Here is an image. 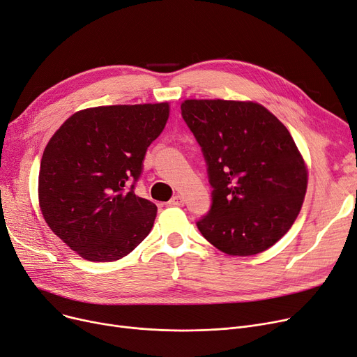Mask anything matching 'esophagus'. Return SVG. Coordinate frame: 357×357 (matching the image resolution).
Instances as JSON below:
<instances>
[{"label": "esophagus", "mask_w": 357, "mask_h": 357, "mask_svg": "<svg viewBox=\"0 0 357 357\" xmlns=\"http://www.w3.org/2000/svg\"><path fill=\"white\" fill-rule=\"evenodd\" d=\"M168 205L169 206H183L184 205V199L181 197V196H173L172 199H169V202H168Z\"/></svg>", "instance_id": "1"}]
</instances>
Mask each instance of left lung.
Segmentation results:
<instances>
[{"label": "left lung", "instance_id": "left-lung-1", "mask_svg": "<svg viewBox=\"0 0 357 357\" xmlns=\"http://www.w3.org/2000/svg\"><path fill=\"white\" fill-rule=\"evenodd\" d=\"M181 116L202 148L212 190L196 225L229 256H254L289 231L307 192V167L289 130L251 101L185 100Z\"/></svg>", "mask_w": 357, "mask_h": 357}]
</instances>
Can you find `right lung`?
<instances>
[{
    "instance_id": "add662e5",
    "label": "right lung",
    "mask_w": 357,
    "mask_h": 357,
    "mask_svg": "<svg viewBox=\"0 0 357 357\" xmlns=\"http://www.w3.org/2000/svg\"><path fill=\"white\" fill-rule=\"evenodd\" d=\"M168 113V103L86 109L47 142L40 209L49 228L82 259L119 260L149 234L157 206L135 195V185Z\"/></svg>"
}]
</instances>
